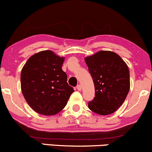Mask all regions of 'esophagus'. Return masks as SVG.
Returning a JSON list of instances; mask_svg holds the SVG:
<instances>
[{
  "mask_svg": "<svg viewBox=\"0 0 152 152\" xmlns=\"http://www.w3.org/2000/svg\"><path fill=\"white\" fill-rule=\"evenodd\" d=\"M76 88H77V89L79 91H81V84H78V85L76 86Z\"/></svg>",
  "mask_w": 152,
  "mask_h": 152,
  "instance_id": "34e87169",
  "label": "esophagus"
}]
</instances>
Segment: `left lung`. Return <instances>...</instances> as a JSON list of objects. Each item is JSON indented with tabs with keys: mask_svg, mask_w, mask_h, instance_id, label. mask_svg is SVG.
<instances>
[{
	"mask_svg": "<svg viewBox=\"0 0 152 152\" xmlns=\"http://www.w3.org/2000/svg\"><path fill=\"white\" fill-rule=\"evenodd\" d=\"M84 60L95 89L89 108L100 115L113 114L122 105L130 90L128 66L120 56L111 51H100Z\"/></svg>",
	"mask_w": 152,
	"mask_h": 152,
	"instance_id": "left-lung-1",
	"label": "left lung"
}]
</instances>
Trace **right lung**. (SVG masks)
Returning a JSON list of instances; mask_svg holds the SVG:
<instances>
[{"instance_id": "add662e5", "label": "right lung", "mask_w": 152, "mask_h": 152, "mask_svg": "<svg viewBox=\"0 0 152 152\" xmlns=\"http://www.w3.org/2000/svg\"><path fill=\"white\" fill-rule=\"evenodd\" d=\"M64 60L52 51H41L32 55L22 68V92L28 105L38 114H57L74 92L62 70Z\"/></svg>"}]
</instances>
